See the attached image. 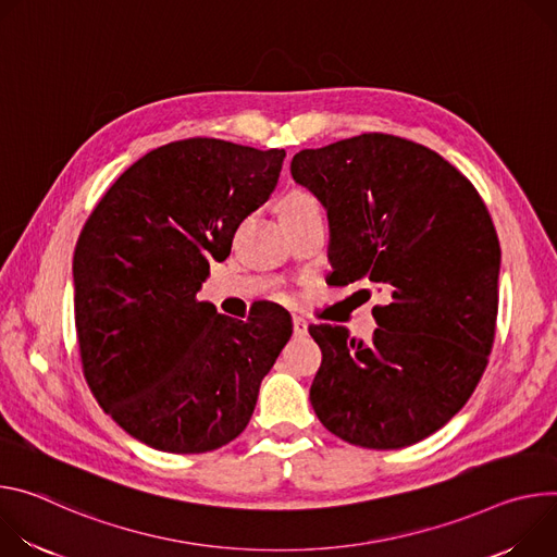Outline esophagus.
<instances>
[{"instance_id": "1", "label": "esophagus", "mask_w": 557, "mask_h": 557, "mask_svg": "<svg viewBox=\"0 0 557 557\" xmlns=\"http://www.w3.org/2000/svg\"><path fill=\"white\" fill-rule=\"evenodd\" d=\"M292 325H294V334L296 336H305L307 334V321L302 317H294Z\"/></svg>"}]
</instances>
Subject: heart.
Instances as JSON below:
<instances>
[{
  "label": "heart",
  "mask_w": 557,
  "mask_h": 557,
  "mask_svg": "<svg viewBox=\"0 0 557 557\" xmlns=\"http://www.w3.org/2000/svg\"><path fill=\"white\" fill-rule=\"evenodd\" d=\"M305 208H321L317 197L305 190H292L283 201V212L287 210H305Z\"/></svg>",
  "instance_id": "heart-1"
}]
</instances>
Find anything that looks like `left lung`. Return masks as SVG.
Here are the masks:
<instances>
[{
	"label": "left lung",
	"mask_w": 557,
	"mask_h": 557,
	"mask_svg": "<svg viewBox=\"0 0 557 557\" xmlns=\"http://www.w3.org/2000/svg\"><path fill=\"white\" fill-rule=\"evenodd\" d=\"M289 172L327 210L332 283L389 292L367 345L310 325L323 351L312 407L349 445H416L465 407L488 362L500 274L491 214L458 168L394 135L300 150Z\"/></svg>",
	"instance_id": "obj_1"
}]
</instances>
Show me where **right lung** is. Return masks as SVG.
<instances>
[{"mask_svg": "<svg viewBox=\"0 0 557 557\" xmlns=\"http://www.w3.org/2000/svg\"><path fill=\"white\" fill-rule=\"evenodd\" d=\"M285 150L181 139L123 172L88 216L73 259L84 379L139 443L206 454L232 443L292 336L289 314L247 321L197 292L225 261L240 221L274 193Z\"/></svg>", "mask_w": 557, "mask_h": 557, "instance_id": "obj_1", "label": "right lung"}]
</instances>
